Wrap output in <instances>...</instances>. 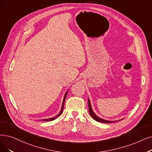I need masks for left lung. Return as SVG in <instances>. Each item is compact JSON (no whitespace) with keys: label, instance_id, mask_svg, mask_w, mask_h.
<instances>
[{"label":"left lung","instance_id":"obj_1","mask_svg":"<svg viewBox=\"0 0 152 152\" xmlns=\"http://www.w3.org/2000/svg\"><path fill=\"white\" fill-rule=\"evenodd\" d=\"M88 105H89V114H90L91 117H92V118H93V119H94L96 121L99 122H102V123H112V122H117V121H120L124 119V118H122V119H121V120L115 121H107V120H105V119H103V118L99 117L97 115H96L94 114L93 110H92V106H91V102H90V101H89V98H88Z\"/></svg>","mask_w":152,"mask_h":152}]
</instances>
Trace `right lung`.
I'll list each match as a JSON object with an SVG mask.
<instances>
[{"instance_id":"add662e5","label":"right lung","mask_w":152,"mask_h":152,"mask_svg":"<svg viewBox=\"0 0 152 152\" xmlns=\"http://www.w3.org/2000/svg\"><path fill=\"white\" fill-rule=\"evenodd\" d=\"M68 91H67L66 92L65 94H64V99H63V104H62V107H61V110L60 113H59L58 114H57L55 117H51V118H45V119H42L43 121H53L55 119H56V118L57 117H58L59 116H60L61 113H63V107H64V102H65V99H66V96H67V94H68ZM41 120V121H42Z\"/></svg>"}]
</instances>
